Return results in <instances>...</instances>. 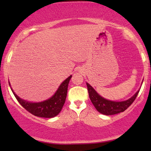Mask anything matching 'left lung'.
Segmentation results:
<instances>
[{"label": "left lung", "mask_w": 151, "mask_h": 151, "mask_svg": "<svg viewBox=\"0 0 151 151\" xmlns=\"http://www.w3.org/2000/svg\"><path fill=\"white\" fill-rule=\"evenodd\" d=\"M86 86H87L88 92L91 103L99 113L106 116L114 115L121 112H124L134 101L140 91L139 89L129 99L121 101H115L102 97L89 83L86 82Z\"/></svg>", "instance_id": "left-lung-1"}]
</instances>
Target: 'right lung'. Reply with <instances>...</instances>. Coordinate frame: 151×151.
I'll return each instance as SVG.
<instances>
[{"instance_id": "right-lung-1", "label": "right lung", "mask_w": 151, "mask_h": 151, "mask_svg": "<svg viewBox=\"0 0 151 151\" xmlns=\"http://www.w3.org/2000/svg\"><path fill=\"white\" fill-rule=\"evenodd\" d=\"M72 75L68 77L62 82L58 90L55 91L51 97L40 102H31L22 99L14 92L9 82V86L13 94L19 103L23 106L27 111H29L36 116L42 118H53L58 116L61 111L67 97V89Z\"/></svg>"}]
</instances>
